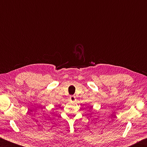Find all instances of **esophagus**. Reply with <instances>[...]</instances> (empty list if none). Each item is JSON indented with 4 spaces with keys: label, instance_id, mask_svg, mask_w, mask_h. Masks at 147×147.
<instances>
[{
    "label": "esophagus",
    "instance_id": "34e87169",
    "mask_svg": "<svg viewBox=\"0 0 147 147\" xmlns=\"http://www.w3.org/2000/svg\"><path fill=\"white\" fill-rule=\"evenodd\" d=\"M69 100H70L71 101L74 102L76 101V97L74 96H71L70 97H69Z\"/></svg>",
    "mask_w": 147,
    "mask_h": 147
}]
</instances>
